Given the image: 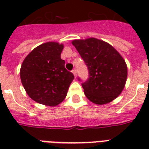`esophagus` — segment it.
Wrapping results in <instances>:
<instances>
[{"instance_id":"obj_1","label":"esophagus","mask_w":149,"mask_h":149,"mask_svg":"<svg viewBox=\"0 0 149 149\" xmlns=\"http://www.w3.org/2000/svg\"><path fill=\"white\" fill-rule=\"evenodd\" d=\"M72 73H73V75H74V77H75V78H76V77H77V70H72Z\"/></svg>"}]
</instances>
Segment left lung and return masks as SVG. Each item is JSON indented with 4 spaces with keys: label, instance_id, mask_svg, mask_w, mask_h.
Returning a JSON list of instances; mask_svg holds the SVG:
<instances>
[{
    "label": "left lung",
    "instance_id": "8db88e82",
    "mask_svg": "<svg viewBox=\"0 0 149 149\" xmlns=\"http://www.w3.org/2000/svg\"><path fill=\"white\" fill-rule=\"evenodd\" d=\"M88 69L89 77L82 83L84 93L97 104H107L120 95L127 79V65L110 44L97 38L72 41ZM79 81L81 79L78 77Z\"/></svg>",
    "mask_w": 149,
    "mask_h": 149
}]
</instances>
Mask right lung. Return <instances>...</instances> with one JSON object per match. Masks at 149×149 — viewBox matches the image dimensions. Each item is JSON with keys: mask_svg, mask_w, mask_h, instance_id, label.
<instances>
[{"mask_svg": "<svg viewBox=\"0 0 149 149\" xmlns=\"http://www.w3.org/2000/svg\"><path fill=\"white\" fill-rule=\"evenodd\" d=\"M63 49L62 44L44 43L32 50L22 63V85L37 103L56 106L67 94L74 75L65 68V61L60 57Z\"/></svg>", "mask_w": 149, "mask_h": 149, "instance_id": "obj_1", "label": "right lung"}]
</instances>
